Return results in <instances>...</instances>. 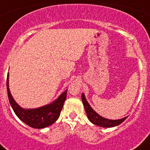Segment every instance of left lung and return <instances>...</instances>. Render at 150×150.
Returning a JSON list of instances; mask_svg holds the SVG:
<instances>
[{
	"label": "left lung",
	"mask_w": 150,
	"mask_h": 150,
	"mask_svg": "<svg viewBox=\"0 0 150 150\" xmlns=\"http://www.w3.org/2000/svg\"><path fill=\"white\" fill-rule=\"evenodd\" d=\"M82 100H83V104L84 105L85 110L86 112L87 117H88V120L91 122V123H93L94 125H98L100 127H103V128H112V127H115L121 124L122 122L126 120L127 117H124L120 120H108L106 118L102 117L101 116L97 113L92 108L89 104L87 101L86 96H85L84 93L82 94Z\"/></svg>",
	"instance_id": "1"
}]
</instances>
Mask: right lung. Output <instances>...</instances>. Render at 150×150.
I'll use <instances>...</instances> for the list:
<instances>
[{"label": "right lung", "mask_w": 150, "mask_h": 150, "mask_svg": "<svg viewBox=\"0 0 150 150\" xmlns=\"http://www.w3.org/2000/svg\"><path fill=\"white\" fill-rule=\"evenodd\" d=\"M8 98L13 111L21 121L31 128H44L53 124L60 116V112L67 98V90L62 92L54 101L43 107L34 109H25L17 104L9 88V73L6 79Z\"/></svg>", "instance_id": "right-lung-1"}]
</instances>
